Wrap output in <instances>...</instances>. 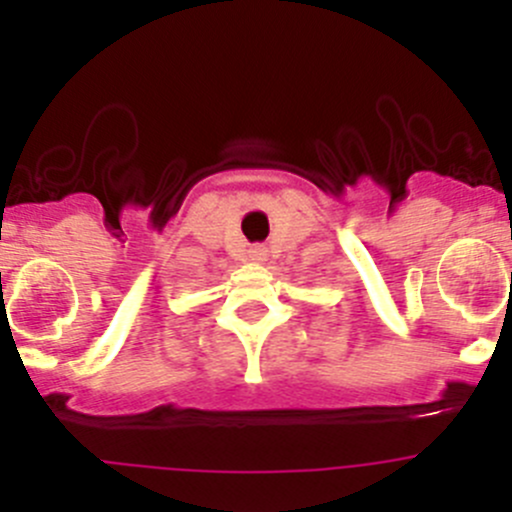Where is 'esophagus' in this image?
Instances as JSON below:
<instances>
[{
	"instance_id": "esophagus-1",
	"label": "esophagus",
	"mask_w": 512,
	"mask_h": 512,
	"mask_svg": "<svg viewBox=\"0 0 512 512\" xmlns=\"http://www.w3.org/2000/svg\"><path fill=\"white\" fill-rule=\"evenodd\" d=\"M250 255H252V260H265L267 250H265V247H252Z\"/></svg>"
}]
</instances>
